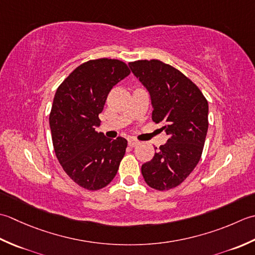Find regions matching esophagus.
Returning <instances> with one entry per match:
<instances>
[{
	"instance_id": "esophagus-1",
	"label": "esophagus",
	"mask_w": 255,
	"mask_h": 255,
	"mask_svg": "<svg viewBox=\"0 0 255 255\" xmlns=\"http://www.w3.org/2000/svg\"><path fill=\"white\" fill-rule=\"evenodd\" d=\"M138 141H136V139H132V138H129L128 141V146H131V147H134V146H136V145H138Z\"/></svg>"
}]
</instances>
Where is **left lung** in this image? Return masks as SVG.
Listing matches in <instances>:
<instances>
[{"instance_id":"left-lung-1","label":"left lung","mask_w":255,"mask_h":255,"mask_svg":"<svg viewBox=\"0 0 255 255\" xmlns=\"http://www.w3.org/2000/svg\"><path fill=\"white\" fill-rule=\"evenodd\" d=\"M128 66L149 93L152 120L163 123L169 136L142 165V175L152 188L168 190L183 183L199 162L208 131V102L193 81L167 64L152 59Z\"/></svg>"}]
</instances>
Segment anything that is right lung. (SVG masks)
<instances>
[{"label":"right lung","mask_w":255,"mask_h":255,"mask_svg":"<svg viewBox=\"0 0 255 255\" xmlns=\"http://www.w3.org/2000/svg\"><path fill=\"white\" fill-rule=\"evenodd\" d=\"M128 75L123 61L89 60L77 67L55 93L49 126L56 156L66 174L88 190L110 184L126 154V138H108L96 128L109 92Z\"/></svg>","instance_id":"add662e5"}]
</instances>
